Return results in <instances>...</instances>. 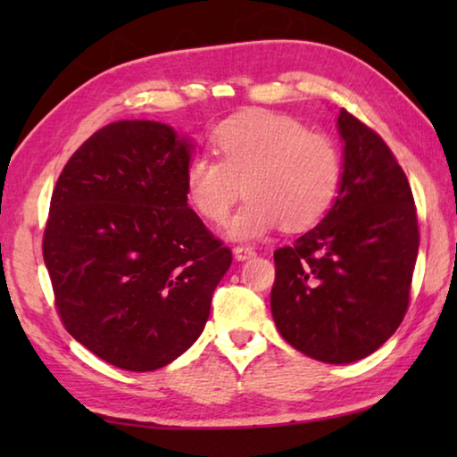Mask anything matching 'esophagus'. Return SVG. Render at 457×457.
<instances>
[{"label":"esophagus","mask_w":457,"mask_h":457,"mask_svg":"<svg viewBox=\"0 0 457 457\" xmlns=\"http://www.w3.org/2000/svg\"><path fill=\"white\" fill-rule=\"evenodd\" d=\"M253 253H256V252H253L252 245H236L234 247V256L237 260H247V258H252Z\"/></svg>","instance_id":"esophagus-1"}]
</instances>
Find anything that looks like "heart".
Listing matches in <instances>:
<instances>
[{
    "label": "heart",
    "instance_id": "1",
    "mask_svg": "<svg viewBox=\"0 0 457 457\" xmlns=\"http://www.w3.org/2000/svg\"><path fill=\"white\" fill-rule=\"evenodd\" d=\"M212 145L218 161L195 154L185 165V197L205 221L223 223L244 187L247 199L229 221L231 237L256 239L278 223L286 231L306 229L337 197L338 149L296 119L237 114L213 130Z\"/></svg>",
    "mask_w": 457,
    "mask_h": 457
}]
</instances>
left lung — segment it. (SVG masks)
<instances>
[{"label":"left lung","mask_w":457,"mask_h":457,"mask_svg":"<svg viewBox=\"0 0 457 457\" xmlns=\"http://www.w3.org/2000/svg\"><path fill=\"white\" fill-rule=\"evenodd\" d=\"M338 197L319 226L274 252L270 306L286 343L343 365L375 353L399 328L420 250L411 187L373 129L340 108Z\"/></svg>","instance_id":"1"}]
</instances>
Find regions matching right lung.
<instances>
[{
	"label": "right lung",
	"instance_id": "obj_1",
	"mask_svg": "<svg viewBox=\"0 0 457 457\" xmlns=\"http://www.w3.org/2000/svg\"><path fill=\"white\" fill-rule=\"evenodd\" d=\"M189 145L171 127L119 120L56 181L42 253L64 328L111 365L145 373L195 343L231 250L185 197Z\"/></svg>",
	"mask_w": 457,
	"mask_h": 457
}]
</instances>
